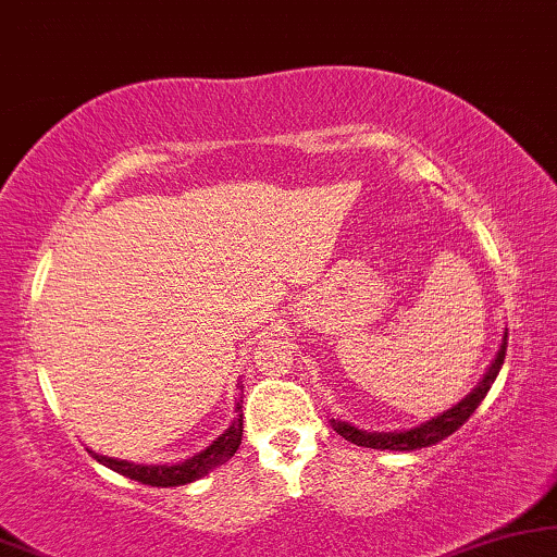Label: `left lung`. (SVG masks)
<instances>
[{
	"label": "left lung",
	"mask_w": 557,
	"mask_h": 557,
	"mask_svg": "<svg viewBox=\"0 0 557 557\" xmlns=\"http://www.w3.org/2000/svg\"><path fill=\"white\" fill-rule=\"evenodd\" d=\"M504 354H507V333H504L499 351H496V359L488 367V372L484 374V380L479 382V387L471 392L469 397L461 399L456 407H450L448 412L438 414V418L428 420L425 425L412 428V430H403V433H367V430H356L354 425L341 420H331L333 430L338 435H344L346 441L356 443V446H364V448H382V450H418V448H428L435 446V443L446 441L448 435H454L458 428L463 425L466 420L471 418L473 410L481 405V399L486 397V392L492 389V384L499 374V369L504 364Z\"/></svg>",
	"instance_id": "left-lung-1"
}]
</instances>
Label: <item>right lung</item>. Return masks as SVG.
<instances>
[{"label": "right lung", "mask_w": 557, "mask_h": 557, "mask_svg": "<svg viewBox=\"0 0 557 557\" xmlns=\"http://www.w3.org/2000/svg\"><path fill=\"white\" fill-rule=\"evenodd\" d=\"M236 410H242V399L236 403ZM239 443H242V414L232 422V425H228L224 435H219V438L211 443L209 448L201 450L198 456L188 458V461L177 463V466H139L132 461H116V458L99 456V454H94V450H88V454H91L99 463L109 466L111 471L122 473V476H127L132 481H139V484L183 486V484H190V481L206 476V473L213 469H219L221 463H226L228 458L236 454Z\"/></svg>", "instance_id": "add662e5"}]
</instances>
